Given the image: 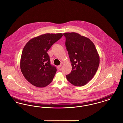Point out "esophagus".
<instances>
[{"label": "esophagus", "instance_id": "esophagus-1", "mask_svg": "<svg viewBox=\"0 0 123 123\" xmlns=\"http://www.w3.org/2000/svg\"><path fill=\"white\" fill-rule=\"evenodd\" d=\"M61 66H62V64H60L59 65H58V66H57V68H58V69H59Z\"/></svg>", "mask_w": 123, "mask_h": 123}]
</instances>
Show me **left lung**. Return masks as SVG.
<instances>
[{"label":"left lung","mask_w":123,"mask_h":123,"mask_svg":"<svg viewBox=\"0 0 123 123\" xmlns=\"http://www.w3.org/2000/svg\"><path fill=\"white\" fill-rule=\"evenodd\" d=\"M64 35L72 66L66 78L75 86H84L93 78L98 70L99 54L93 42L87 37L75 32L65 33Z\"/></svg>","instance_id":"left-lung-1"}]
</instances>
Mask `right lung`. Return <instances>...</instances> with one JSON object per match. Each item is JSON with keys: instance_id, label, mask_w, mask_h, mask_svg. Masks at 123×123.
<instances>
[{"instance_id": "obj_1", "label": "right lung", "mask_w": 123, "mask_h": 123, "mask_svg": "<svg viewBox=\"0 0 123 123\" xmlns=\"http://www.w3.org/2000/svg\"><path fill=\"white\" fill-rule=\"evenodd\" d=\"M63 36L62 33L45 34L33 38L24 47L20 60V68L31 84L45 87L52 82L57 69L50 63L47 52Z\"/></svg>"}]
</instances>
